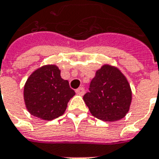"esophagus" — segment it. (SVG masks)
Here are the masks:
<instances>
[{"mask_svg":"<svg viewBox=\"0 0 159 159\" xmlns=\"http://www.w3.org/2000/svg\"><path fill=\"white\" fill-rule=\"evenodd\" d=\"M75 92H76V94L82 96V95H84V89L83 87H80L79 89H77V90L75 91Z\"/></svg>","mask_w":159,"mask_h":159,"instance_id":"esophagus-1","label":"esophagus"}]
</instances>
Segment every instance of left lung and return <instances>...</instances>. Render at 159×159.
<instances>
[{
    "instance_id": "left-lung-1",
    "label": "left lung",
    "mask_w": 159,
    "mask_h": 159,
    "mask_svg": "<svg viewBox=\"0 0 159 159\" xmlns=\"http://www.w3.org/2000/svg\"><path fill=\"white\" fill-rule=\"evenodd\" d=\"M131 90L119 69L104 65L92 79L89 92L83 97L94 117L102 121H117L125 116L131 102Z\"/></svg>"
}]
</instances>
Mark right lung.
I'll use <instances>...</instances> for the list:
<instances>
[{
    "mask_svg": "<svg viewBox=\"0 0 159 159\" xmlns=\"http://www.w3.org/2000/svg\"><path fill=\"white\" fill-rule=\"evenodd\" d=\"M75 95L68 81L61 78L60 70L56 65L38 68L24 85V97L28 111L44 120L62 116Z\"/></svg>",
    "mask_w": 159,
    "mask_h": 159,
    "instance_id": "add662e5",
    "label": "right lung"
}]
</instances>
